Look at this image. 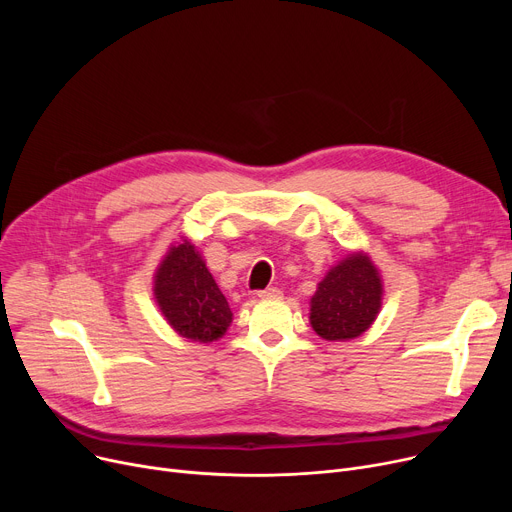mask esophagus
I'll return each mask as SVG.
<instances>
[{
  "label": "esophagus",
  "instance_id": "obj_1",
  "mask_svg": "<svg viewBox=\"0 0 512 512\" xmlns=\"http://www.w3.org/2000/svg\"><path fill=\"white\" fill-rule=\"evenodd\" d=\"M259 297L261 299H280L282 297V290L272 286V288H265V290H259Z\"/></svg>",
  "mask_w": 512,
  "mask_h": 512
}]
</instances>
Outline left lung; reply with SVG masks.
I'll return each instance as SVG.
<instances>
[{"label": "left lung", "mask_w": 512, "mask_h": 512, "mask_svg": "<svg viewBox=\"0 0 512 512\" xmlns=\"http://www.w3.org/2000/svg\"><path fill=\"white\" fill-rule=\"evenodd\" d=\"M382 278L365 253H348L317 284L309 321L317 336L332 342L367 332L382 309Z\"/></svg>", "instance_id": "left-lung-1"}]
</instances>
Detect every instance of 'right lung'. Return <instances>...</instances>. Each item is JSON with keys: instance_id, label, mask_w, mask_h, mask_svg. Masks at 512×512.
Instances as JSON below:
<instances>
[{"instance_id": "right-lung-1", "label": "right lung", "mask_w": 512, "mask_h": 512, "mask_svg": "<svg viewBox=\"0 0 512 512\" xmlns=\"http://www.w3.org/2000/svg\"><path fill=\"white\" fill-rule=\"evenodd\" d=\"M153 294L161 315L182 338L213 342L226 334L232 311L205 267L201 253L186 238L170 247L155 270Z\"/></svg>"}]
</instances>
